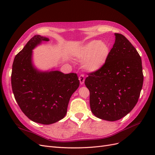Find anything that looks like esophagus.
Returning a JSON list of instances; mask_svg holds the SVG:
<instances>
[{
	"label": "esophagus",
	"instance_id": "obj_1",
	"mask_svg": "<svg viewBox=\"0 0 155 155\" xmlns=\"http://www.w3.org/2000/svg\"><path fill=\"white\" fill-rule=\"evenodd\" d=\"M79 82H80V83H81V85H83V84L84 83V81H85V77H84V75L81 74L79 76Z\"/></svg>",
	"mask_w": 155,
	"mask_h": 155
}]
</instances>
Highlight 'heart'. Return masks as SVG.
I'll return each instance as SVG.
<instances>
[{"mask_svg": "<svg viewBox=\"0 0 155 155\" xmlns=\"http://www.w3.org/2000/svg\"><path fill=\"white\" fill-rule=\"evenodd\" d=\"M109 54L108 45L101 41H92L79 49L76 58L83 61V67L88 71H96L102 67Z\"/></svg>", "mask_w": 155, "mask_h": 155, "instance_id": "obj_1", "label": "heart"}]
</instances>
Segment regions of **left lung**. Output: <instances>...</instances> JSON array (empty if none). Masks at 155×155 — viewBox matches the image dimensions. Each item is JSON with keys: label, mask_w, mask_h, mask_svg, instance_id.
Returning a JSON list of instances; mask_svg holds the SVG:
<instances>
[{"label": "left lung", "mask_w": 155, "mask_h": 155, "mask_svg": "<svg viewBox=\"0 0 155 155\" xmlns=\"http://www.w3.org/2000/svg\"><path fill=\"white\" fill-rule=\"evenodd\" d=\"M115 43L102 67L88 73L85 84L97 118L118 120L133 110L143 86L141 58L126 37L115 34Z\"/></svg>", "instance_id": "left-lung-1"}]
</instances>
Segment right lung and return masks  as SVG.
<instances>
[{"instance_id": "right-lung-1", "label": "right lung", "mask_w": 155, "mask_h": 155, "mask_svg": "<svg viewBox=\"0 0 155 155\" xmlns=\"http://www.w3.org/2000/svg\"><path fill=\"white\" fill-rule=\"evenodd\" d=\"M49 39L34 35L13 61L11 76L14 97L28 118L49 125L63 119L70 97L79 86L76 73L64 74L58 70L40 72L32 64V50Z\"/></svg>"}]
</instances>
